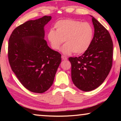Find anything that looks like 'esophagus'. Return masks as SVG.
<instances>
[{
  "label": "esophagus",
  "mask_w": 121,
  "mask_h": 121,
  "mask_svg": "<svg viewBox=\"0 0 121 121\" xmlns=\"http://www.w3.org/2000/svg\"><path fill=\"white\" fill-rule=\"evenodd\" d=\"M62 58L63 60H67V57H65V56H62Z\"/></svg>",
  "instance_id": "34e87169"
}]
</instances>
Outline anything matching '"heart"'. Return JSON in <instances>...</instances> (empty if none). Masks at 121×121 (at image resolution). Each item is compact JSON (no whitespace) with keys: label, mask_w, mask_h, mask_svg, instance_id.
Listing matches in <instances>:
<instances>
[{"label":"heart","mask_w":121,"mask_h":121,"mask_svg":"<svg viewBox=\"0 0 121 121\" xmlns=\"http://www.w3.org/2000/svg\"><path fill=\"white\" fill-rule=\"evenodd\" d=\"M56 30L50 29L47 38L51 47L58 50L65 41L61 49L63 53L70 54L74 52L80 54L85 52L91 44L94 29L89 22L74 19H64L58 21L54 25Z\"/></svg>","instance_id":"b5f03b06"}]
</instances>
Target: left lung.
I'll list each match as a JSON object with an SVG mask.
<instances>
[{"label": "left lung", "mask_w": 121, "mask_h": 121, "mask_svg": "<svg viewBox=\"0 0 121 121\" xmlns=\"http://www.w3.org/2000/svg\"><path fill=\"white\" fill-rule=\"evenodd\" d=\"M95 33L89 49L79 57H69L72 79L80 90L90 91L101 85L112 68L113 42L108 30L92 16Z\"/></svg>", "instance_id": "8db88e82"}]
</instances>
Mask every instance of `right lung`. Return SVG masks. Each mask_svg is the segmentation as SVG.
<instances>
[{
    "mask_svg": "<svg viewBox=\"0 0 121 121\" xmlns=\"http://www.w3.org/2000/svg\"><path fill=\"white\" fill-rule=\"evenodd\" d=\"M44 16L14 30L8 43V59L21 84L31 92L43 93L52 86L62 58L44 39V26L51 20Z\"/></svg>",
    "mask_w": 121,
    "mask_h": 121,
    "instance_id": "right-lung-1",
    "label": "right lung"
}]
</instances>
